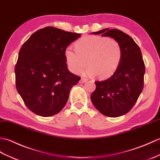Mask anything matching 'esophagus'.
Listing matches in <instances>:
<instances>
[{
	"mask_svg": "<svg viewBox=\"0 0 160 160\" xmlns=\"http://www.w3.org/2000/svg\"><path fill=\"white\" fill-rule=\"evenodd\" d=\"M87 81H88V79H85V78H81V80L79 81V83H86Z\"/></svg>",
	"mask_w": 160,
	"mask_h": 160,
	"instance_id": "obj_1",
	"label": "esophagus"
}]
</instances>
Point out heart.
<instances>
[{"label":"heart","mask_w":160,"mask_h":160,"mask_svg":"<svg viewBox=\"0 0 160 160\" xmlns=\"http://www.w3.org/2000/svg\"><path fill=\"white\" fill-rule=\"evenodd\" d=\"M77 51L66 48L67 67L73 73H79L88 65L86 73L106 79L116 72L122 59V49L116 40L100 35H88L75 43Z\"/></svg>","instance_id":"heart-1"}]
</instances>
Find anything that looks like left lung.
I'll list each match as a JSON object with an SVG mask.
<instances>
[{
    "mask_svg": "<svg viewBox=\"0 0 160 160\" xmlns=\"http://www.w3.org/2000/svg\"><path fill=\"white\" fill-rule=\"evenodd\" d=\"M92 34L112 38L121 47L118 68L108 79L95 81L96 90L90 97L102 114L113 118L121 116L133 107L143 89L145 66L141 51L133 38L118 29L108 28Z\"/></svg>",
    "mask_w": 160,
    "mask_h": 160,
    "instance_id": "1",
    "label": "left lung"
}]
</instances>
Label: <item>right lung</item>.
Returning <instances> with one entry per match:
<instances>
[{
	"label": "right lung",
	"mask_w": 160,
	"mask_h": 160,
	"mask_svg": "<svg viewBox=\"0 0 160 160\" xmlns=\"http://www.w3.org/2000/svg\"><path fill=\"white\" fill-rule=\"evenodd\" d=\"M81 34L47 27L21 47L15 67L18 94L32 112L51 116L63 108L71 88L81 79L67 68L64 51Z\"/></svg>",
	"instance_id": "right-lung-1"
}]
</instances>
